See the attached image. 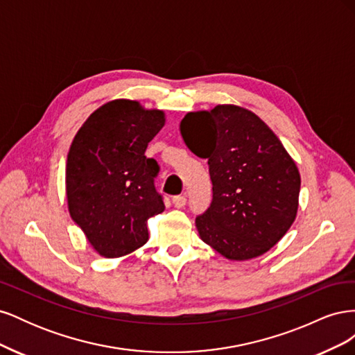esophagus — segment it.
<instances>
[{
	"label": "esophagus",
	"mask_w": 355,
	"mask_h": 355,
	"mask_svg": "<svg viewBox=\"0 0 355 355\" xmlns=\"http://www.w3.org/2000/svg\"><path fill=\"white\" fill-rule=\"evenodd\" d=\"M173 206L176 207V209H182V207H185V204H187V197L185 196H176V197H173Z\"/></svg>",
	"instance_id": "obj_1"
}]
</instances>
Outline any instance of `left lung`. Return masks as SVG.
<instances>
[{
	"label": "left lung",
	"instance_id": "8db88e82",
	"mask_svg": "<svg viewBox=\"0 0 355 355\" xmlns=\"http://www.w3.org/2000/svg\"><path fill=\"white\" fill-rule=\"evenodd\" d=\"M180 133L207 158L210 207L196 219L200 239L231 261L261 256L295 222L300 175L293 158L259 116L237 105L188 112Z\"/></svg>",
	"mask_w": 355,
	"mask_h": 355
}]
</instances>
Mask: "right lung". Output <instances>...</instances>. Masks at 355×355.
Returning a JSON list of instances; mask_svg holds the SVG:
<instances>
[{
  "label": "right lung",
  "mask_w": 355,
  "mask_h": 355,
  "mask_svg": "<svg viewBox=\"0 0 355 355\" xmlns=\"http://www.w3.org/2000/svg\"><path fill=\"white\" fill-rule=\"evenodd\" d=\"M164 123L163 111L116 99L96 110L73 137L67 159L68 209L101 256L121 257L142 247L146 220L164 211L154 187L159 167L145 155Z\"/></svg>",
  "instance_id": "obj_1"
}]
</instances>
